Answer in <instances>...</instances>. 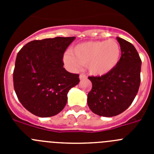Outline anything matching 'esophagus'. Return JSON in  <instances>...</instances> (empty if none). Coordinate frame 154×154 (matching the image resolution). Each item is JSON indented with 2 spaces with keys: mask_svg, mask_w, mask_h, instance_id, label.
<instances>
[{
  "mask_svg": "<svg viewBox=\"0 0 154 154\" xmlns=\"http://www.w3.org/2000/svg\"><path fill=\"white\" fill-rule=\"evenodd\" d=\"M86 79V75L84 74H80L79 75V79L82 80V79Z\"/></svg>",
  "mask_w": 154,
  "mask_h": 154,
  "instance_id": "obj_1",
  "label": "esophagus"
}]
</instances>
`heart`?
Listing matches in <instances>:
<instances>
[{
    "label": "heart",
    "instance_id": "1",
    "mask_svg": "<svg viewBox=\"0 0 154 154\" xmlns=\"http://www.w3.org/2000/svg\"><path fill=\"white\" fill-rule=\"evenodd\" d=\"M122 49L115 39L91 41L79 44L64 55L63 60L70 69L87 65L92 75L102 76L111 72L119 64Z\"/></svg>",
    "mask_w": 154,
    "mask_h": 154
}]
</instances>
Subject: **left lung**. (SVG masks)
<instances>
[{
	"mask_svg": "<svg viewBox=\"0 0 154 154\" xmlns=\"http://www.w3.org/2000/svg\"><path fill=\"white\" fill-rule=\"evenodd\" d=\"M122 49L120 61L113 70L102 76H92V90L87 103L96 115L112 117L124 112L135 99L140 84L141 59L135 47L117 37Z\"/></svg>",
	"mask_w": 154,
	"mask_h": 154,
	"instance_id": "left-lung-1",
	"label": "left lung"
}]
</instances>
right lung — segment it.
<instances>
[{
  "label": "right lung",
  "mask_w": 154,
  "mask_h": 154,
  "mask_svg": "<svg viewBox=\"0 0 154 154\" xmlns=\"http://www.w3.org/2000/svg\"><path fill=\"white\" fill-rule=\"evenodd\" d=\"M75 37L28 42L17 53L14 87L23 106L39 117L57 115L65 106L69 89L78 85V74L63 68L64 52Z\"/></svg>",
  "instance_id": "obj_1"
}]
</instances>
